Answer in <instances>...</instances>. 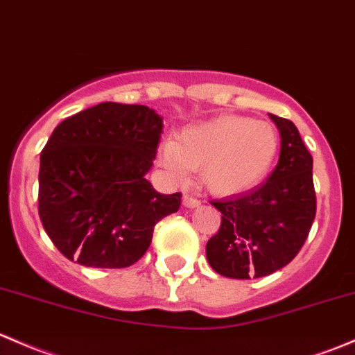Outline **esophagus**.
Instances as JSON below:
<instances>
[{"instance_id":"34e87169","label":"esophagus","mask_w":355,"mask_h":355,"mask_svg":"<svg viewBox=\"0 0 355 355\" xmlns=\"http://www.w3.org/2000/svg\"><path fill=\"white\" fill-rule=\"evenodd\" d=\"M184 206L189 207V209H196V207H200V200L196 199V197H190V196H184Z\"/></svg>"}]
</instances>
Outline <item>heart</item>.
<instances>
[{"instance_id": "1", "label": "heart", "mask_w": 355, "mask_h": 355, "mask_svg": "<svg viewBox=\"0 0 355 355\" xmlns=\"http://www.w3.org/2000/svg\"><path fill=\"white\" fill-rule=\"evenodd\" d=\"M279 151V136L268 122L219 115L187 125L177 139L159 146V163L184 184L190 170L214 196H238L262 184Z\"/></svg>"}]
</instances>
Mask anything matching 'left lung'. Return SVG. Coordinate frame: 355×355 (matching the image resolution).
Listing matches in <instances>:
<instances>
[{
    "label": "left lung",
    "mask_w": 355,
    "mask_h": 355,
    "mask_svg": "<svg viewBox=\"0 0 355 355\" xmlns=\"http://www.w3.org/2000/svg\"><path fill=\"white\" fill-rule=\"evenodd\" d=\"M281 136L279 162L266 184L216 200L221 227L207 241L209 266L230 279L266 277L286 267L304 245L316 214L313 158L300 130L268 114Z\"/></svg>",
    "instance_id": "1"
}]
</instances>
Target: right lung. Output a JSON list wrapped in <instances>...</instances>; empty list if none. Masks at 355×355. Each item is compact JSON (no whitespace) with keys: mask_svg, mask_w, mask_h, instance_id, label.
I'll use <instances>...</instances> for the list:
<instances>
[{"mask_svg":"<svg viewBox=\"0 0 355 355\" xmlns=\"http://www.w3.org/2000/svg\"><path fill=\"white\" fill-rule=\"evenodd\" d=\"M163 117L146 105L103 102L64 119L40 153L39 214L66 259L85 267L132 266L158 221L180 207L146 178Z\"/></svg>","mask_w":355,"mask_h":355,"instance_id":"right-lung-1","label":"right lung"}]
</instances>
